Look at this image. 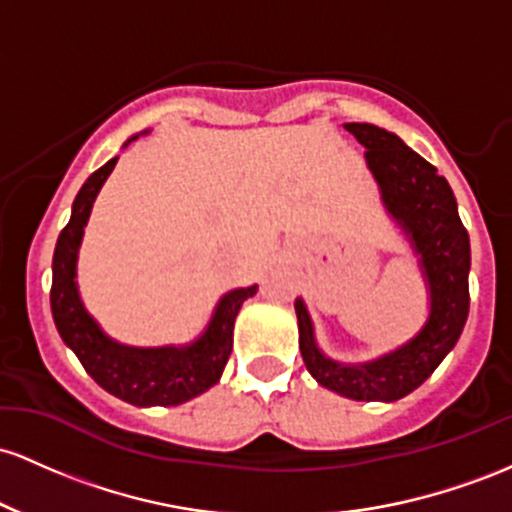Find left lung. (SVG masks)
Listing matches in <instances>:
<instances>
[{
	"mask_svg": "<svg viewBox=\"0 0 512 512\" xmlns=\"http://www.w3.org/2000/svg\"><path fill=\"white\" fill-rule=\"evenodd\" d=\"M363 145L365 164L380 188V200L409 241L428 292V317L416 336L394 350L341 363L321 350L314 321L302 297L295 300L300 353L321 387L355 401L392 404L421 387L462 336L469 314V234L445 176L394 132L372 123L343 125Z\"/></svg>",
	"mask_w": 512,
	"mask_h": 512,
	"instance_id": "left-lung-1",
	"label": "left lung"
}]
</instances>
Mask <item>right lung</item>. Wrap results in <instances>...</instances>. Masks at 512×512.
I'll return each instance as SVG.
<instances>
[{
	"label": "right lung",
	"mask_w": 512,
	"mask_h": 512,
	"mask_svg": "<svg viewBox=\"0 0 512 512\" xmlns=\"http://www.w3.org/2000/svg\"><path fill=\"white\" fill-rule=\"evenodd\" d=\"M145 132L132 135L123 147ZM118 157L96 169L84 186L79 188L72 203V217L62 229L53 256V290L50 309L57 333L108 394L128 401L132 406H179L193 396L208 392L220 382L234 343V321L244 300L256 295L258 285L234 287L225 292L212 309V317L200 336L191 343H169V346H128L108 336L101 324L84 307L77 283L79 246L84 239V227L89 222L91 208L101 186L111 176Z\"/></svg>",
	"instance_id": "right-lung-1"
}]
</instances>
